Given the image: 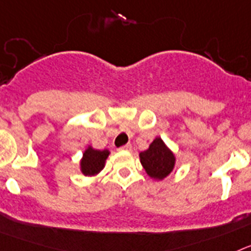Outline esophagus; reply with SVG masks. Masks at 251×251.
I'll return each mask as SVG.
<instances>
[{
  "label": "esophagus",
  "mask_w": 251,
  "mask_h": 251,
  "mask_svg": "<svg viewBox=\"0 0 251 251\" xmlns=\"http://www.w3.org/2000/svg\"><path fill=\"white\" fill-rule=\"evenodd\" d=\"M131 144H126V145H124V147L121 148V150H125V151H131Z\"/></svg>",
  "instance_id": "esophagus-1"
}]
</instances>
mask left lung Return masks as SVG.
<instances>
[{
    "mask_svg": "<svg viewBox=\"0 0 251 251\" xmlns=\"http://www.w3.org/2000/svg\"><path fill=\"white\" fill-rule=\"evenodd\" d=\"M140 163L151 179L163 180L176 167V154L168 147L162 138L156 136L150 143L149 148L139 154Z\"/></svg>",
    "mask_w": 251,
    "mask_h": 251,
    "instance_id": "left-lung-1",
    "label": "left lung"
}]
</instances>
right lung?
Listing matches in <instances>:
<instances>
[{
    "mask_svg": "<svg viewBox=\"0 0 251 251\" xmlns=\"http://www.w3.org/2000/svg\"><path fill=\"white\" fill-rule=\"evenodd\" d=\"M110 155V150L95 149L92 145H87L83 155L79 160V169L86 177H96L99 176L104 168L106 160Z\"/></svg>",
    "mask_w": 251,
    "mask_h": 251,
    "instance_id": "add662e5",
    "label": "right lung"
}]
</instances>
